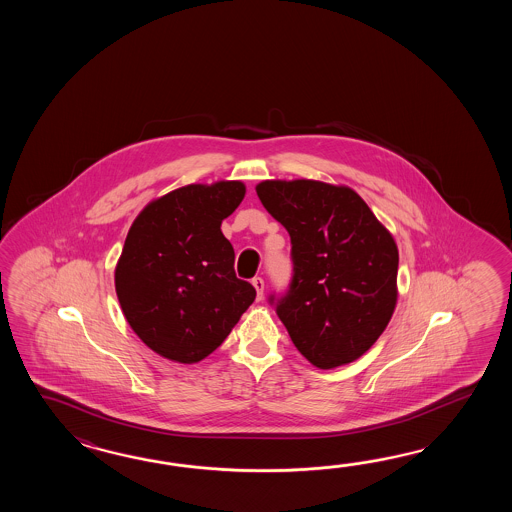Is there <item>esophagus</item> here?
Here are the masks:
<instances>
[{
  "label": "esophagus",
  "mask_w": 512,
  "mask_h": 512,
  "mask_svg": "<svg viewBox=\"0 0 512 512\" xmlns=\"http://www.w3.org/2000/svg\"><path fill=\"white\" fill-rule=\"evenodd\" d=\"M252 285H254V289H256L258 300H261V298H263V289H265V282H263V278H260V276L252 278Z\"/></svg>",
  "instance_id": "esophagus-1"
}]
</instances>
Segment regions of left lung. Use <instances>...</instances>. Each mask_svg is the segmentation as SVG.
<instances>
[{
    "instance_id": "obj_1",
    "label": "left lung",
    "mask_w": 512,
    "mask_h": 512,
    "mask_svg": "<svg viewBox=\"0 0 512 512\" xmlns=\"http://www.w3.org/2000/svg\"><path fill=\"white\" fill-rule=\"evenodd\" d=\"M261 205L291 236L293 280L276 315L320 370L362 357L397 304L399 251L390 230L349 186L261 181Z\"/></svg>"
}]
</instances>
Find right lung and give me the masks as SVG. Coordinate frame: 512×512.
<instances>
[{
	"mask_svg": "<svg viewBox=\"0 0 512 512\" xmlns=\"http://www.w3.org/2000/svg\"><path fill=\"white\" fill-rule=\"evenodd\" d=\"M243 197L241 181L183 186L148 203L131 225L115 291L131 329L164 359H205L256 298L221 232Z\"/></svg>",
	"mask_w": 512,
	"mask_h": 512,
	"instance_id": "right-lung-1",
	"label": "right lung"
}]
</instances>
